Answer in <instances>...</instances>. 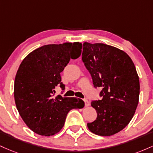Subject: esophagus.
<instances>
[{
	"mask_svg": "<svg viewBox=\"0 0 153 153\" xmlns=\"http://www.w3.org/2000/svg\"><path fill=\"white\" fill-rule=\"evenodd\" d=\"M83 100H84V102H85V106H87H87L90 105V102H89V101L87 100V99H84Z\"/></svg>",
	"mask_w": 153,
	"mask_h": 153,
	"instance_id": "obj_1",
	"label": "esophagus"
}]
</instances>
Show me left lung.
I'll return each mask as SVG.
<instances>
[{
  "label": "left lung",
  "mask_w": 153,
  "mask_h": 153,
  "mask_svg": "<svg viewBox=\"0 0 153 153\" xmlns=\"http://www.w3.org/2000/svg\"><path fill=\"white\" fill-rule=\"evenodd\" d=\"M82 61L100 97L91 105L97 118L87 123L90 131L111 136L124 128L133 118L140 96V80L134 64L124 51L103 43L84 42Z\"/></svg>",
  "instance_id": "8db88e82"
}]
</instances>
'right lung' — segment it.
I'll return each mask as SVG.
<instances>
[{"label":"right lung","instance_id":"add662e5","mask_svg":"<svg viewBox=\"0 0 153 153\" xmlns=\"http://www.w3.org/2000/svg\"><path fill=\"white\" fill-rule=\"evenodd\" d=\"M81 52L79 42L46 45L22 61L15 77L14 99L20 116L32 131L42 136L53 135L63 128L71 109L85 106L76 97H54L56 86L65 90L60 74Z\"/></svg>","mask_w":153,"mask_h":153}]
</instances>
